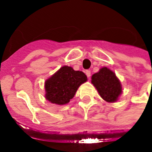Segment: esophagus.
Instances as JSON below:
<instances>
[{
  "mask_svg": "<svg viewBox=\"0 0 152 152\" xmlns=\"http://www.w3.org/2000/svg\"><path fill=\"white\" fill-rule=\"evenodd\" d=\"M85 73H86V75H87V76H88V78H90V77H91V71H89V70H86Z\"/></svg>",
  "mask_w": 152,
  "mask_h": 152,
  "instance_id": "1",
  "label": "esophagus"
}]
</instances>
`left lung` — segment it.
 Masks as SVG:
<instances>
[{
	"label": "left lung",
	"mask_w": 152,
	"mask_h": 152,
	"mask_svg": "<svg viewBox=\"0 0 152 152\" xmlns=\"http://www.w3.org/2000/svg\"><path fill=\"white\" fill-rule=\"evenodd\" d=\"M91 83L102 99L108 102H114L122 92L120 80L115 73L106 67L92 75Z\"/></svg>",
	"instance_id": "left-lung-1"
}]
</instances>
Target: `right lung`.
Here are the masks:
<instances>
[{
    "label": "right lung",
    "instance_id": "add662e5",
    "mask_svg": "<svg viewBox=\"0 0 152 152\" xmlns=\"http://www.w3.org/2000/svg\"><path fill=\"white\" fill-rule=\"evenodd\" d=\"M88 80L81 71H75L72 67L63 66L45 82L46 99L52 103L64 105L74 97L82 83Z\"/></svg>",
    "mask_w": 152,
    "mask_h": 152
}]
</instances>
